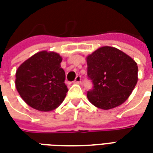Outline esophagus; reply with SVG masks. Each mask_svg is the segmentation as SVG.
Masks as SVG:
<instances>
[{
  "mask_svg": "<svg viewBox=\"0 0 153 153\" xmlns=\"http://www.w3.org/2000/svg\"><path fill=\"white\" fill-rule=\"evenodd\" d=\"M81 80H82V78H81V76H80V75H78V76L75 78V80H74V83H81Z\"/></svg>",
  "mask_w": 153,
  "mask_h": 153,
  "instance_id": "esophagus-1",
  "label": "esophagus"
}]
</instances>
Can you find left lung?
Wrapping results in <instances>:
<instances>
[{"instance_id":"1","label":"left lung","mask_w":153,"mask_h":153,"mask_svg":"<svg viewBox=\"0 0 153 153\" xmlns=\"http://www.w3.org/2000/svg\"><path fill=\"white\" fill-rule=\"evenodd\" d=\"M88 77L93 84L88 99L100 109L109 110L128 99L138 82V65L117 48L102 47L87 56Z\"/></svg>"}]
</instances>
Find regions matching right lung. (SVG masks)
<instances>
[{"instance_id":"obj_1","label":"right lung","mask_w":153,"mask_h":153,"mask_svg":"<svg viewBox=\"0 0 153 153\" xmlns=\"http://www.w3.org/2000/svg\"><path fill=\"white\" fill-rule=\"evenodd\" d=\"M59 54L42 51L25 60L15 74V87L33 109L50 111L60 106L68 92Z\"/></svg>"}]
</instances>
